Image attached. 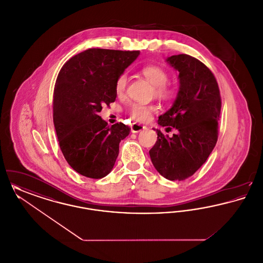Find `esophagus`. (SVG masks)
<instances>
[{"mask_svg":"<svg viewBox=\"0 0 263 263\" xmlns=\"http://www.w3.org/2000/svg\"><path fill=\"white\" fill-rule=\"evenodd\" d=\"M145 129H147L146 126L141 125V124H138V123H133L131 125V132L132 133H138V132H140L142 130H145Z\"/></svg>","mask_w":263,"mask_h":263,"instance_id":"obj_1","label":"esophagus"}]
</instances>
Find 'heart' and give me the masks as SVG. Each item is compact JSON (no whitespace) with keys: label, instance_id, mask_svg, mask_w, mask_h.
Returning a JSON list of instances; mask_svg holds the SVG:
<instances>
[{"label":"heart","instance_id":"heart-1","mask_svg":"<svg viewBox=\"0 0 263 263\" xmlns=\"http://www.w3.org/2000/svg\"><path fill=\"white\" fill-rule=\"evenodd\" d=\"M143 76L154 86V96L160 100H168L175 97L176 88L175 85L168 82L170 75L167 71L158 65H148L141 70ZM128 84V77L122 73L115 81V92L118 96L124 95ZM157 111V106L154 104H142L134 102L129 107V115L138 122H146Z\"/></svg>","mask_w":263,"mask_h":263}]
</instances>
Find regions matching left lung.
Masks as SVG:
<instances>
[{
  "instance_id": "obj_1",
  "label": "left lung",
  "mask_w": 263,
  "mask_h": 263,
  "mask_svg": "<svg viewBox=\"0 0 263 263\" xmlns=\"http://www.w3.org/2000/svg\"><path fill=\"white\" fill-rule=\"evenodd\" d=\"M166 61L178 71L180 86L173 107L158 122L178 133L170 137L157 129L158 139L149 153L163 177L180 181L194 175L216 146L222 100L216 78L205 64L187 54Z\"/></svg>"
}]
</instances>
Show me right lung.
I'll return each mask as SVG.
<instances>
[{
  "mask_svg": "<svg viewBox=\"0 0 263 263\" xmlns=\"http://www.w3.org/2000/svg\"><path fill=\"white\" fill-rule=\"evenodd\" d=\"M139 51L90 48L63 65L54 88L53 122L64 158L80 175H108L119 143L130 133L122 122L107 125L99 113L115 101V81Z\"/></svg>",
  "mask_w": 263,
  "mask_h": 263,
  "instance_id": "add662e5",
  "label": "right lung"
}]
</instances>
